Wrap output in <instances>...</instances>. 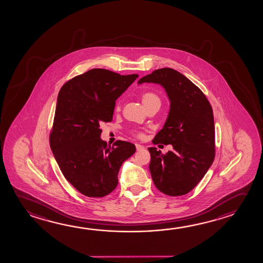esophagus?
Listing matches in <instances>:
<instances>
[{
    "label": "esophagus",
    "mask_w": 263,
    "mask_h": 263,
    "mask_svg": "<svg viewBox=\"0 0 263 263\" xmlns=\"http://www.w3.org/2000/svg\"><path fill=\"white\" fill-rule=\"evenodd\" d=\"M135 147H136V150L137 151L143 150V149H144L143 146L141 145V144H137V143L135 144Z\"/></svg>",
    "instance_id": "34e87169"
}]
</instances>
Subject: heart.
<instances>
[{
  "instance_id": "1",
  "label": "heart",
  "mask_w": 263,
  "mask_h": 263,
  "mask_svg": "<svg viewBox=\"0 0 263 263\" xmlns=\"http://www.w3.org/2000/svg\"><path fill=\"white\" fill-rule=\"evenodd\" d=\"M155 100L160 101V99H159V97L156 94L153 93V92H146V93H143L142 95V101L144 106H147L149 103L153 102V101H155ZM134 134H136L138 137L142 136V134L141 133H135L134 132Z\"/></svg>"
}]
</instances>
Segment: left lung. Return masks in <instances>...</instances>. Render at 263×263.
<instances>
[{
    "mask_svg": "<svg viewBox=\"0 0 263 263\" xmlns=\"http://www.w3.org/2000/svg\"><path fill=\"white\" fill-rule=\"evenodd\" d=\"M160 84L170 100V110L154 144H172L162 154L150 147L151 175L159 191L167 196H183L193 190L215 159L213 109L200 88L178 71L164 67L154 71L138 83Z\"/></svg>",
    "mask_w": 263,
    "mask_h": 263,
    "instance_id": "left-lung-1",
    "label": "left lung"
}]
</instances>
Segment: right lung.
<instances>
[{"instance_id": "add662e5", "label": "right lung", "mask_w": 263, "mask_h": 263, "mask_svg": "<svg viewBox=\"0 0 263 263\" xmlns=\"http://www.w3.org/2000/svg\"><path fill=\"white\" fill-rule=\"evenodd\" d=\"M138 77L94 68L68 80L59 91L51 150L65 178L84 196L112 192L121 164L135 153V145L125 141L107 145L100 126L112 121L116 100Z\"/></svg>"}]
</instances>
